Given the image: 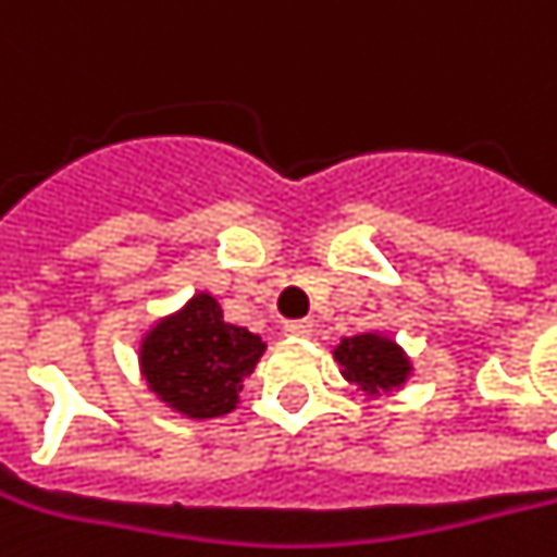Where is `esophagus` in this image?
Returning <instances> with one entry per match:
<instances>
[{"instance_id": "esophagus-1", "label": "esophagus", "mask_w": 557, "mask_h": 557, "mask_svg": "<svg viewBox=\"0 0 557 557\" xmlns=\"http://www.w3.org/2000/svg\"><path fill=\"white\" fill-rule=\"evenodd\" d=\"M310 332H313L310 319H295V322H286V325H283V334H286V337H310Z\"/></svg>"}]
</instances>
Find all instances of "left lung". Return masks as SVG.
Listing matches in <instances>:
<instances>
[{"label":"left lung","instance_id":"8db88e82","mask_svg":"<svg viewBox=\"0 0 557 557\" xmlns=\"http://www.w3.org/2000/svg\"><path fill=\"white\" fill-rule=\"evenodd\" d=\"M332 356L346 383L359 388L368 398L398 392L413 376L410 356L400 349L395 337L383 332H361L352 334V337H341V344H334Z\"/></svg>","mask_w":557,"mask_h":557}]
</instances>
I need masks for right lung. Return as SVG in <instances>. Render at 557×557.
<instances>
[{"mask_svg":"<svg viewBox=\"0 0 557 557\" xmlns=\"http://www.w3.org/2000/svg\"><path fill=\"white\" fill-rule=\"evenodd\" d=\"M265 341L223 319L211 292H196L181 310L157 319L141 337L138 364L147 388L186 419H216L240 404Z\"/></svg>","mask_w":557,"mask_h":557,"instance_id":"right-lung-1","label":"right lung"}]
</instances>
